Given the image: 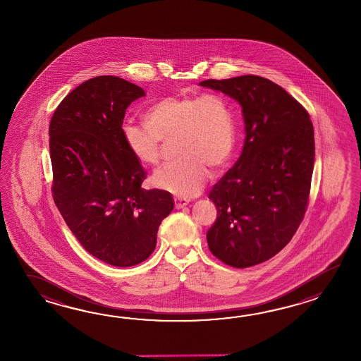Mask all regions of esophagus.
Returning a JSON list of instances; mask_svg holds the SVG:
<instances>
[{
  "label": "esophagus",
  "mask_w": 361,
  "mask_h": 361,
  "mask_svg": "<svg viewBox=\"0 0 361 361\" xmlns=\"http://www.w3.org/2000/svg\"><path fill=\"white\" fill-rule=\"evenodd\" d=\"M174 202H176V207L177 209H183V207H187L190 204V200L183 199V197H176Z\"/></svg>",
  "instance_id": "1"
}]
</instances>
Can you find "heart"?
Here are the masks:
<instances>
[{
  "instance_id": "b5f03b06",
  "label": "heart",
  "mask_w": 361,
  "mask_h": 361,
  "mask_svg": "<svg viewBox=\"0 0 361 361\" xmlns=\"http://www.w3.org/2000/svg\"><path fill=\"white\" fill-rule=\"evenodd\" d=\"M145 125L123 123V142L143 165L160 159L162 142L174 140L177 159L154 174L156 187L178 196H195L209 168L221 170L236 146V120L230 100L221 94L173 95L154 102L143 114Z\"/></svg>"
}]
</instances>
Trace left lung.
Segmentation results:
<instances>
[{
  "mask_svg": "<svg viewBox=\"0 0 361 361\" xmlns=\"http://www.w3.org/2000/svg\"><path fill=\"white\" fill-rule=\"evenodd\" d=\"M199 85L243 108V152L209 195L218 216L207 240L218 259L245 269L276 255L300 227L314 171V126L306 109L264 77Z\"/></svg>",
  "mask_w": 361,
  "mask_h": 361,
  "instance_id": "1",
  "label": "left lung"
}]
</instances>
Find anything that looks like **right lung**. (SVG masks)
Listing matches in <instances>:
<instances>
[{"instance_id":"right-lung-1","label":"right lung","mask_w":361,"mask_h":361,"mask_svg":"<svg viewBox=\"0 0 361 361\" xmlns=\"http://www.w3.org/2000/svg\"><path fill=\"white\" fill-rule=\"evenodd\" d=\"M146 92L121 77L85 81L61 100L50 121L53 193L85 250L116 267L146 261L174 200L145 190L146 171L121 134L126 108Z\"/></svg>"}]
</instances>
